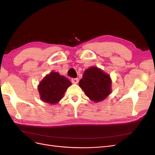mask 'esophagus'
Here are the masks:
<instances>
[{"instance_id": "obj_1", "label": "esophagus", "mask_w": 155, "mask_h": 155, "mask_svg": "<svg viewBox=\"0 0 155 155\" xmlns=\"http://www.w3.org/2000/svg\"><path fill=\"white\" fill-rule=\"evenodd\" d=\"M72 83H74V84H76L79 82V79L78 78H72L71 79Z\"/></svg>"}]
</instances>
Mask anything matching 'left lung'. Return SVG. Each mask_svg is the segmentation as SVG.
Here are the masks:
<instances>
[{
	"label": "left lung",
	"instance_id": "left-lung-1",
	"mask_svg": "<svg viewBox=\"0 0 155 155\" xmlns=\"http://www.w3.org/2000/svg\"><path fill=\"white\" fill-rule=\"evenodd\" d=\"M79 85L87 96L95 102L105 100L111 92L110 76L97 67L86 70Z\"/></svg>",
	"mask_w": 155,
	"mask_h": 155
}]
</instances>
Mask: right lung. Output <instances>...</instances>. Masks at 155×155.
I'll list each match as a JSON object with an SVG mask.
<instances>
[{
	"label": "right lung",
	"instance_id": "right-lung-1",
	"mask_svg": "<svg viewBox=\"0 0 155 155\" xmlns=\"http://www.w3.org/2000/svg\"><path fill=\"white\" fill-rule=\"evenodd\" d=\"M71 84L70 80L59 73L50 72L39 83L38 89L41 100L50 104H56L62 99Z\"/></svg>",
	"mask_w": 155,
	"mask_h": 155
}]
</instances>
